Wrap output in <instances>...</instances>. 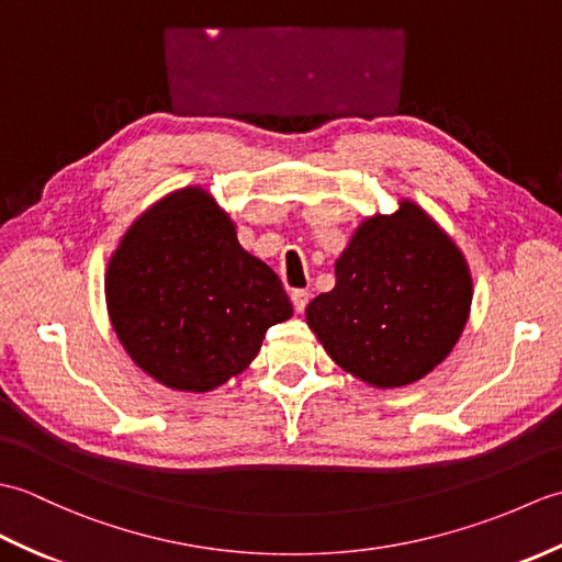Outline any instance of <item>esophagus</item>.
Returning a JSON list of instances; mask_svg holds the SVG:
<instances>
[{
	"label": "esophagus",
	"instance_id": "esophagus-1",
	"mask_svg": "<svg viewBox=\"0 0 562 562\" xmlns=\"http://www.w3.org/2000/svg\"><path fill=\"white\" fill-rule=\"evenodd\" d=\"M290 296H292V304H294V312L296 314H302L304 308H306V304H308V300H312V294H308L306 290H294Z\"/></svg>",
	"mask_w": 562,
	"mask_h": 562
}]
</instances>
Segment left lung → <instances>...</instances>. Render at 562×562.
Instances as JSON below:
<instances>
[{
    "mask_svg": "<svg viewBox=\"0 0 562 562\" xmlns=\"http://www.w3.org/2000/svg\"><path fill=\"white\" fill-rule=\"evenodd\" d=\"M473 280L453 238L403 198L357 226L336 260V288L306 306V324L338 367L374 389L415 384L459 342Z\"/></svg>",
    "mask_w": 562,
    "mask_h": 562,
    "instance_id": "left-lung-1",
    "label": "left lung"
}]
</instances>
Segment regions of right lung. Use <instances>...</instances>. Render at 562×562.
<instances>
[{"instance_id": "add662e5", "label": "right lung", "mask_w": 562, "mask_h": 562, "mask_svg": "<svg viewBox=\"0 0 562 562\" xmlns=\"http://www.w3.org/2000/svg\"><path fill=\"white\" fill-rule=\"evenodd\" d=\"M111 326L142 372L207 393L241 374L292 316L278 274L250 256L205 188L186 186L130 224L105 270Z\"/></svg>"}]
</instances>
